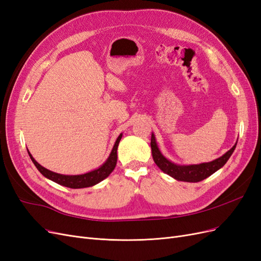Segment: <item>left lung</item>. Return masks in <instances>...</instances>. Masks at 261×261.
<instances>
[{"instance_id": "obj_1", "label": "left lung", "mask_w": 261, "mask_h": 261, "mask_svg": "<svg viewBox=\"0 0 261 261\" xmlns=\"http://www.w3.org/2000/svg\"><path fill=\"white\" fill-rule=\"evenodd\" d=\"M151 152L154 163L159 167L161 171L167 173L173 178L181 181H189V183H197L204 178L209 177L213 173L217 172L219 169H221L223 165L230 159L233 151L235 150L236 144L225 152L222 156L218 158V159L213 160L211 162L207 163H200V164H191V165H179L171 162L165 158L161 151L158 148L155 137L153 134H151Z\"/></svg>"}]
</instances>
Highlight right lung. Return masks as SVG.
<instances>
[{"instance_id":"add662e5","label":"right lung","mask_w":261,"mask_h":261,"mask_svg":"<svg viewBox=\"0 0 261 261\" xmlns=\"http://www.w3.org/2000/svg\"><path fill=\"white\" fill-rule=\"evenodd\" d=\"M121 138H122V134H120V136L117 137L115 144L113 146L112 151H111V153H110L107 161L102 164L100 168H98L97 170H93L91 172L85 173V174H81V175H64V174H59V173L52 172L48 169L43 168L42 165L39 164L34 159V156L31 155V153L29 151H28V154L30 156L31 161H33L34 164L36 165V168L39 170V172H40L41 174L43 176H45L46 178H49V179L55 181V183H58V184H60L62 186H65V187L85 188V187H90V186H93V185L100 183L101 180H103L105 178H107L110 174H111L116 165L117 147H118V144H120Z\"/></svg>"}]
</instances>
